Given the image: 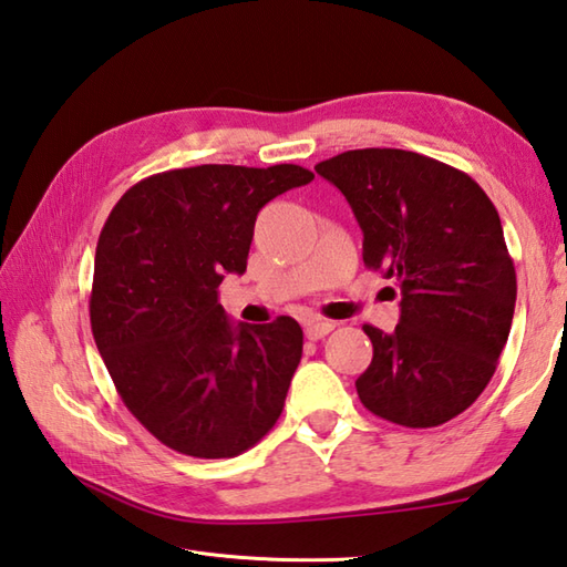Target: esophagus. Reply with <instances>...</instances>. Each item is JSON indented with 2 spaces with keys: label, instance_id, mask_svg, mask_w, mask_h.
Returning <instances> with one entry per match:
<instances>
[{
  "label": "esophagus",
  "instance_id": "esophagus-1",
  "mask_svg": "<svg viewBox=\"0 0 567 567\" xmlns=\"http://www.w3.org/2000/svg\"><path fill=\"white\" fill-rule=\"evenodd\" d=\"M334 327H337L334 321L317 317V319L305 321V334H307V339H321V337H327Z\"/></svg>",
  "mask_w": 567,
  "mask_h": 567
}]
</instances>
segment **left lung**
Segmentation results:
<instances>
[{
  "label": "left lung",
  "mask_w": 567,
  "mask_h": 567,
  "mask_svg": "<svg viewBox=\"0 0 567 567\" xmlns=\"http://www.w3.org/2000/svg\"><path fill=\"white\" fill-rule=\"evenodd\" d=\"M315 169L347 196L365 268L403 292L395 331L363 324L373 361L361 403L403 427L447 423L482 395L512 331L516 270L494 204L470 174L417 152L351 150Z\"/></svg>",
  "instance_id": "1"
}]
</instances>
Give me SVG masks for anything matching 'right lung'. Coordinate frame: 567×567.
Here are the masks:
<instances>
[{"mask_svg":"<svg viewBox=\"0 0 567 567\" xmlns=\"http://www.w3.org/2000/svg\"><path fill=\"white\" fill-rule=\"evenodd\" d=\"M297 164H202L122 194L97 238L91 329L122 403L162 445L238 457L280 417L302 329L226 319L218 285L246 272L258 210L305 186Z\"/></svg>","mask_w":567,"mask_h":567,"instance_id":"right-lung-1","label":"right lung"}]
</instances>
